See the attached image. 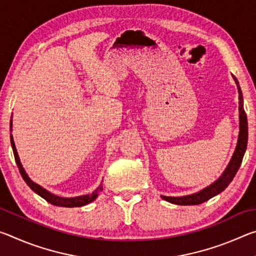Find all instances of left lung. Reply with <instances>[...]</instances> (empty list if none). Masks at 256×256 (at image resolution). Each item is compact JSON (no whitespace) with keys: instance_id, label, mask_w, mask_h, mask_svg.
I'll list each match as a JSON object with an SVG mask.
<instances>
[{"instance_id":"8db88e82","label":"left lung","mask_w":256,"mask_h":256,"mask_svg":"<svg viewBox=\"0 0 256 256\" xmlns=\"http://www.w3.org/2000/svg\"><path fill=\"white\" fill-rule=\"evenodd\" d=\"M235 82L238 88V94H240V136H238V142L235 152L232 154L230 162L224 172V174L220 176L219 180H216L214 184L208 186L204 190H200L192 196H180V198H172V196H162L164 200L178 206H196L201 204V203L210 200L211 198L216 196V194L222 193V190L230 184L234 177H235L237 170H240V164L244 154L248 146V116L244 110V105H242V94L240 90V84L235 76Z\"/></svg>"}]
</instances>
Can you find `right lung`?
I'll return each mask as SVG.
<instances>
[{"label": "right lung", "mask_w": 256, "mask_h": 256, "mask_svg": "<svg viewBox=\"0 0 256 256\" xmlns=\"http://www.w3.org/2000/svg\"><path fill=\"white\" fill-rule=\"evenodd\" d=\"M10 125L12 126V120H11ZM11 146H12V150H14V154L16 166H18V168H19V172H20L21 176H22L24 180L26 182V183H27V185L34 190V193H37L38 196H42V198H45V200L47 202H50V204L56 206H66V208L86 206V204H88V203L92 202L94 198L98 196L99 192H100V190H102V185H100L96 190H94L92 194H86V196H76V198H60V196H54V194L50 193L48 190L42 188V186H40L36 183H34V182L29 178L28 175L26 174L22 164H21V162H20L19 156H18V152H16V146H14V138H12V136H11Z\"/></svg>", "instance_id": "1"}]
</instances>
